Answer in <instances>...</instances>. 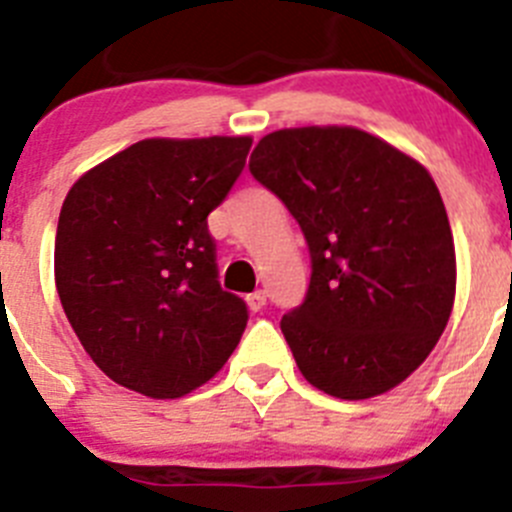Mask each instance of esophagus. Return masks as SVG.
Listing matches in <instances>:
<instances>
[{"instance_id":"obj_1","label":"esophagus","mask_w":512,"mask_h":512,"mask_svg":"<svg viewBox=\"0 0 512 512\" xmlns=\"http://www.w3.org/2000/svg\"><path fill=\"white\" fill-rule=\"evenodd\" d=\"M267 303V296H265V290H255V293H250L247 296V306L252 308V311H262Z\"/></svg>"}]
</instances>
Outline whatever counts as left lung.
<instances>
[{"instance_id": "obj_1", "label": "left lung", "mask_w": 512, "mask_h": 512, "mask_svg": "<svg viewBox=\"0 0 512 512\" xmlns=\"http://www.w3.org/2000/svg\"><path fill=\"white\" fill-rule=\"evenodd\" d=\"M250 173L301 224L306 301L280 321L301 375L342 400L388 393L423 365L457 293V255L434 178L347 124L257 142Z\"/></svg>"}]
</instances>
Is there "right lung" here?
Returning <instances> with one entry per match:
<instances>
[{
	"instance_id": "1",
	"label": "right lung",
	"mask_w": 512,
	"mask_h": 512,
	"mask_svg": "<svg viewBox=\"0 0 512 512\" xmlns=\"http://www.w3.org/2000/svg\"><path fill=\"white\" fill-rule=\"evenodd\" d=\"M252 137H150L78 178L55 232V288L89 357L117 385L183 398L232 357L247 306L216 280L206 216Z\"/></svg>"
}]
</instances>
